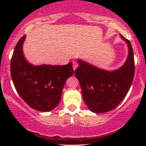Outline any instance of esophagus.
I'll return each instance as SVG.
<instances>
[{"mask_svg":"<svg viewBox=\"0 0 146 146\" xmlns=\"http://www.w3.org/2000/svg\"><path fill=\"white\" fill-rule=\"evenodd\" d=\"M78 66V63L73 61V70H76V68H77Z\"/></svg>","mask_w":146,"mask_h":146,"instance_id":"1","label":"esophagus"}]
</instances>
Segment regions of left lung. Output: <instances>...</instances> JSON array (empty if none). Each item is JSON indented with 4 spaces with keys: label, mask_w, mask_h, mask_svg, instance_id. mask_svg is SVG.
<instances>
[{
    "label": "left lung",
    "mask_w": 146,
    "mask_h": 146,
    "mask_svg": "<svg viewBox=\"0 0 146 146\" xmlns=\"http://www.w3.org/2000/svg\"><path fill=\"white\" fill-rule=\"evenodd\" d=\"M128 44L129 56L124 65L114 71L101 70L78 60L79 66L75 75L81 87L83 100L91 111L104 113L114 110L127 95L135 72L133 51L129 40L121 36Z\"/></svg>",
    "instance_id": "left-lung-1"
}]
</instances>
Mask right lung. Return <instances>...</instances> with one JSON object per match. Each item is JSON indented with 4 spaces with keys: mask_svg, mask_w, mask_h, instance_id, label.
Returning <instances> with one entry per match:
<instances>
[{
    "mask_svg": "<svg viewBox=\"0 0 146 146\" xmlns=\"http://www.w3.org/2000/svg\"><path fill=\"white\" fill-rule=\"evenodd\" d=\"M22 36L15 47L10 63L13 84L22 99L32 109L49 111L60 102L66 80L74 73L70 62L64 66H33L23 56Z\"/></svg>",
    "mask_w": 146,
    "mask_h": 146,
    "instance_id": "1",
    "label": "right lung"
}]
</instances>
